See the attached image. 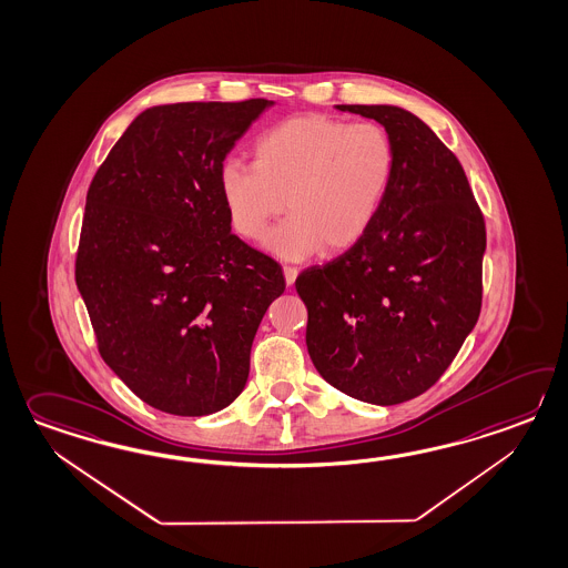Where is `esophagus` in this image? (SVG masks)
<instances>
[{"label":"esophagus","mask_w":568,"mask_h":568,"mask_svg":"<svg viewBox=\"0 0 568 568\" xmlns=\"http://www.w3.org/2000/svg\"><path fill=\"white\" fill-rule=\"evenodd\" d=\"M283 275H285V283L293 285L295 278L300 275V268L297 266H283Z\"/></svg>","instance_id":"obj_1"}]
</instances>
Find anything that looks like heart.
<instances>
[{
    "instance_id": "obj_1",
    "label": "heart",
    "mask_w": 568,
    "mask_h": 568,
    "mask_svg": "<svg viewBox=\"0 0 568 568\" xmlns=\"http://www.w3.org/2000/svg\"><path fill=\"white\" fill-rule=\"evenodd\" d=\"M393 140L377 124L328 115H293L254 140V163L222 164L217 185L242 239H265L277 215L290 217L266 248L290 261L342 253L381 214L395 176Z\"/></svg>"
}]
</instances>
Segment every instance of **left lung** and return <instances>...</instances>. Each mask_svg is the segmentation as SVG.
<instances>
[{"label":"left lung","mask_w":568,"mask_h":568,"mask_svg":"<svg viewBox=\"0 0 568 568\" xmlns=\"http://www.w3.org/2000/svg\"><path fill=\"white\" fill-rule=\"evenodd\" d=\"M377 120L395 176L375 224L346 253L303 271L305 344L317 373L366 404L428 392L475 328L485 220L463 164L417 115L395 105H336Z\"/></svg>","instance_id":"8db88e82"}]
</instances>
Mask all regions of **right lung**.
I'll return each instance as SVG.
<instances>
[{
	"instance_id": "right-lung-1",
	"label": "right lung",
	"mask_w": 568,
	"mask_h": 568,
	"mask_svg": "<svg viewBox=\"0 0 568 568\" xmlns=\"http://www.w3.org/2000/svg\"><path fill=\"white\" fill-rule=\"evenodd\" d=\"M273 101L154 105L88 191L75 261L101 358L144 404L207 416L239 397L281 266L232 234L217 175Z\"/></svg>"
}]
</instances>
